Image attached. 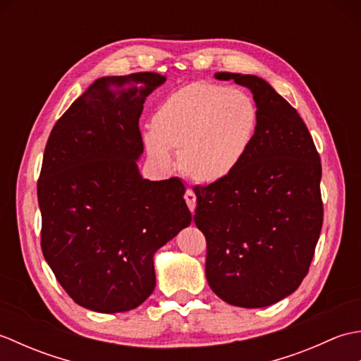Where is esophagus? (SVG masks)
Segmentation results:
<instances>
[{"instance_id":"34e87169","label":"esophagus","mask_w":361,"mask_h":361,"mask_svg":"<svg viewBox=\"0 0 361 361\" xmlns=\"http://www.w3.org/2000/svg\"><path fill=\"white\" fill-rule=\"evenodd\" d=\"M185 200L188 203V208L190 209V212L195 211V203H197V197L194 194L192 189H188L186 194H185Z\"/></svg>"}]
</instances>
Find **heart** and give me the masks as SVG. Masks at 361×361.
<instances>
[{"mask_svg":"<svg viewBox=\"0 0 361 361\" xmlns=\"http://www.w3.org/2000/svg\"><path fill=\"white\" fill-rule=\"evenodd\" d=\"M257 106L248 93L209 82L173 90L157 106L144 142L159 164L172 161L180 147V166L192 178L216 183L228 178L251 147Z\"/></svg>","mask_w":361,"mask_h":361,"instance_id":"1","label":"heart"}]
</instances>
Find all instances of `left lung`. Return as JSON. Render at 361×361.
I'll return each mask as SVG.
<instances>
[{"label": "left lung", "instance_id": "obj_1", "mask_svg": "<svg viewBox=\"0 0 361 361\" xmlns=\"http://www.w3.org/2000/svg\"><path fill=\"white\" fill-rule=\"evenodd\" d=\"M251 90L257 128L242 164L195 186L194 221L206 237V279L225 302L267 307L309 273L323 226L321 161L307 126L257 75L217 73Z\"/></svg>", "mask_w": 361, "mask_h": 361}]
</instances>
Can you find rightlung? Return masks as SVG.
I'll return each instance as SVG.
<instances>
[{
  "label": "right lung",
  "mask_w": 361,
  "mask_h": 361,
  "mask_svg": "<svg viewBox=\"0 0 361 361\" xmlns=\"http://www.w3.org/2000/svg\"><path fill=\"white\" fill-rule=\"evenodd\" d=\"M166 78L97 79L60 118L37 183L42 251L74 302L101 313L136 309L155 288L153 255L192 216L181 180H144L142 105Z\"/></svg>",
  "instance_id": "right-lung-1"
}]
</instances>
